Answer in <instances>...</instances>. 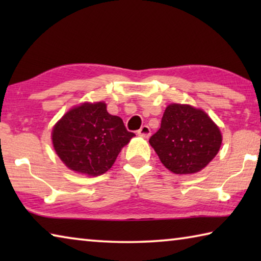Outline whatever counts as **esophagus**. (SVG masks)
<instances>
[{
	"label": "esophagus",
	"mask_w": 261,
	"mask_h": 261,
	"mask_svg": "<svg viewBox=\"0 0 261 261\" xmlns=\"http://www.w3.org/2000/svg\"><path fill=\"white\" fill-rule=\"evenodd\" d=\"M138 135L144 137V138H148V137L151 136V130H149V127L147 125H143L138 130Z\"/></svg>",
	"instance_id": "1"
}]
</instances>
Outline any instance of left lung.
I'll use <instances>...</instances> for the list:
<instances>
[{
  "label": "left lung",
  "mask_w": 261,
  "mask_h": 261,
  "mask_svg": "<svg viewBox=\"0 0 261 261\" xmlns=\"http://www.w3.org/2000/svg\"><path fill=\"white\" fill-rule=\"evenodd\" d=\"M222 143L219 126L204 110L171 103L149 144L167 169L177 175L200 171L213 160Z\"/></svg>",
  "instance_id": "obj_1"
}]
</instances>
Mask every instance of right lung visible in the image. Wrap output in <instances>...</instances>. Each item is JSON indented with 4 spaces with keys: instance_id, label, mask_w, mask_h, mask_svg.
Wrapping results in <instances>:
<instances>
[{
    "instance_id": "obj_1",
    "label": "right lung",
    "mask_w": 261,
    "mask_h": 261,
    "mask_svg": "<svg viewBox=\"0 0 261 261\" xmlns=\"http://www.w3.org/2000/svg\"><path fill=\"white\" fill-rule=\"evenodd\" d=\"M135 136L105 102L82 103L64 115L51 132L55 152L76 173L99 176L112 168Z\"/></svg>"
}]
</instances>
